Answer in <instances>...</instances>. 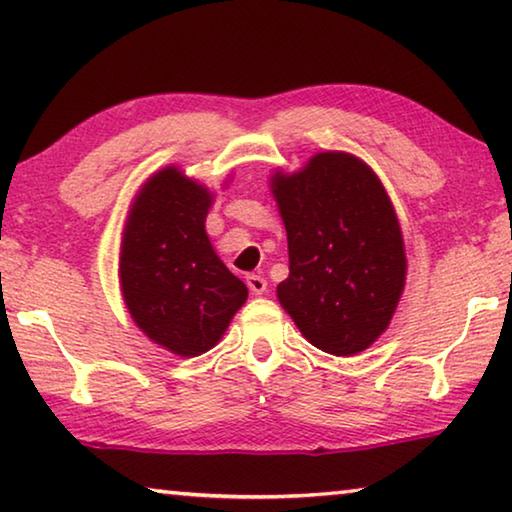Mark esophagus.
<instances>
[{
  "mask_svg": "<svg viewBox=\"0 0 512 512\" xmlns=\"http://www.w3.org/2000/svg\"><path fill=\"white\" fill-rule=\"evenodd\" d=\"M246 284H248V289L255 293V296H262V293L266 291V280L262 275H248Z\"/></svg>",
  "mask_w": 512,
  "mask_h": 512,
  "instance_id": "esophagus-1",
  "label": "esophagus"
}]
</instances>
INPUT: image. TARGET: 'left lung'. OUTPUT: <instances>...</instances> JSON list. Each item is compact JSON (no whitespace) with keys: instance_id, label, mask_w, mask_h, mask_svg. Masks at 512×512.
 Masks as SVG:
<instances>
[{"instance_id":"1","label":"left lung","mask_w":512,"mask_h":512,"mask_svg":"<svg viewBox=\"0 0 512 512\" xmlns=\"http://www.w3.org/2000/svg\"><path fill=\"white\" fill-rule=\"evenodd\" d=\"M271 194L289 244L280 305L318 350L352 357L370 348L406 282L402 228L377 173L357 155L323 151L300 171H275Z\"/></svg>"}]
</instances>
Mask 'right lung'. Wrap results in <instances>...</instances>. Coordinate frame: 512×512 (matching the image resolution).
Instances as JSON below:
<instances>
[{
  "label": "right lung",
  "mask_w": 512,
  "mask_h": 512,
  "mask_svg": "<svg viewBox=\"0 0 512 512\" xmlns=\"http://www.w3.org/2000/svg\"><path fill=\"white\" fill-rule=\"evenodd\" d=\"M212 201L210 189L169 164L135 194L121 232L119 284L128 314L178 357L212 350L248 298L205 232Z\"/></svg>",
  "instance_id": "obj_1"
}]
</instances>
